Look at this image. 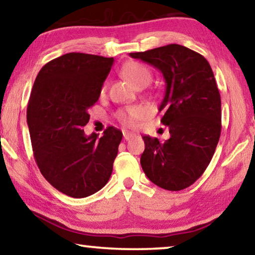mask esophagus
Returning <instances> with one entry per match:
<instances>
[{
	"mask_svg": "<svg viewBox=\"0 0 255 255\" xmlns=\"http://www.w3.org/2000/svg\"><path fill=\"white\" fill-rule=\"evenodd\" d=\"M135 136V134H132V132H129V131H124V138L126 139V140H128V139H130V138H132Z\"/></svg>",
	"mask_w": 255,
	"mask_h": 255,
	"instance_id": "esophagus-1",
	"label": "esophagus"
}]
</instances>
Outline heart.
<instances>
[{"mask_svg": "<svg viewBox=\"0 0 255 255\" xmlns=\"http://www.w3.org/2000/svg\"><path fill=\"white\" fill-rule=\"evenodd\" d=\"M124 77L128 79L132 85L136 87L142 85V83H149L151 80V72L146 66L137 62H130L126 64L123 67ZM105 86L102 88V91H104ZM147 115V109L142 105H131L127 108L121 109L117 113L118 119L126 126H132L136 120L142 119Z\"/></svg>", "mask_w": 255, "mask_h": 255, "instance_id": "1", "label": "heart"}]
</instances>
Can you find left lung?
Listing matches in <instances>:
<instances>
[{
  "mask_svg": "<svg viewBox=\"0 0 255 255\" xmlns=\"http://www.w3.org/2000/svg\"><path fill=\"white\" fill-rule=\"evenodd\" d=\"M129 56L161 71L166 91L159 111L170 137L143 136L140 165L151 182L169 191L195 183L210 165L221 135V97L210 63L180 44Z\"/></svg>",
  "mask_w": 255,
  "mask_h": 255,
  "instance_id": "8db88e82",
  "label": "left lung"
}]
</instances>
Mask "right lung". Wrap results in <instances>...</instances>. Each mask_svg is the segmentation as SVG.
Returning <instances> with one entry per match:
<instances>
[{"label":"right lung","instance_id":"right-lung-1","mask_svg":"<svg viewBox=\"0 0 255 255\" xmlns=\"http://www.w3.org/2000/svg\"><path fill=\"white\" fill-rule=\"evenodd\" d=\"M115 59L70 52L50 60L34 81L27 125L34 159L52 187L85 198L108 183L123 132L108 127L85 135L88 110L98 101Z\"/></svg>","mask_w":255,"mask_h":255}]
</instances>
